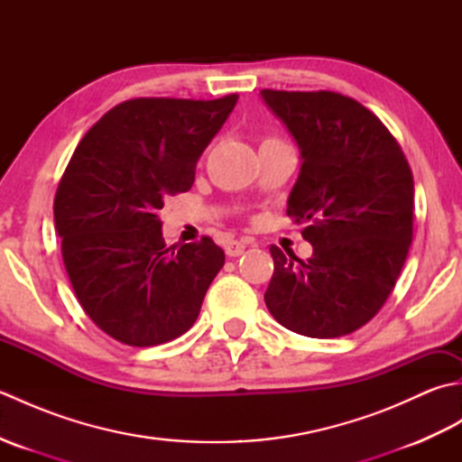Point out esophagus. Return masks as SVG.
I'll use <instances>...</instances> for the list:
<instances>
[{
	"instance_id": "esophagus-1",
	"label": "esophagus",
	"mask_w": 462,
	"mask_h": 462,
	"mask_svg": "<svg viewBox=\"0 0 462 462\" xmlns=\"http://www.w3.org/2000/svg\"><path fill=\"white\" fill-rule=\"evenodd\" d=\"M244 250H246V244L244 242L230 240L228 244H226V256H230V258H238L240 254H244Z\"/></svg>"
}]
</instances>
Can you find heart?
<instances>
[{
  "label": "heart",
  "mask_w": 462,
  "mask_h": 462,
  "mask_svg": "<svg viewBox=\"0 0 462 462\" xmlns=\"http://www.w3.org/2000/svg\"><path fill=\"white\" fill-rule=\"evenodd\" d=\"M272 141H280L276 136H268V139H263V143H272Z\"/></svg>",
  "instance_id": "b5f03b06"
}]
</instances>
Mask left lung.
Wrapping results in <instances>:
<instances>
[{"label": "left lung", "mask_w": 462, "mask_h": 462, "mask_svg": "<svg viewBox=\"0 0 462 462\" xmlns=\"http://www.w3.org/2000/svg\"><path fill=\"white\" fill-rule=\"evenodd\" d=\"M262 97L300 146L286 214L313 246L306 262L270 246L263 300L300 336H347L383 308L407 260L413 172L387 126L351 97L273 89Z\"/></svg>", "instance_id": "left-lung-1"}]
</instances>
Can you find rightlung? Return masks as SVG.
I'll use <instances>...</instances> for the list:
<instances>
[{
	"mask_svg": "<svg viewBox=\"0 0 462 462\" xmlns=\"http://www.w3.org/2000/svg\"><path fill=\"white\" fill-rule=\"evenodd\" d=\"M238 95L214 101L141 97L113 106L77 144L53 214L77 300L106 336L133 347L180 337L224 266L210 236L176 248L161 232L164 199L194 169Z\"/></svg>",
	"mask_w": 462,
	"mask_h": 462,
	"instance_id": "1",
	"label": "right lung"
}]
</instances>
